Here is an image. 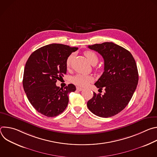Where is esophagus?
Wrapping results in <instances>:
<instances>
[{
	"instance_id": "34e87169",
	"label": "esophagus",
	"mask_w": 157,
	"mask_h": 157,
	"mask_svg": "<svg viewBox=\"0 0 157 157\" xmlns=\"http://www.w3.org/2000/svg\"><path fill=\"white\" fill-rule=\"evenodd\" d=\"M76 89H77L78 91H81L83 90V88L80 87H76Z\"/></svg>"
}]
</instances>
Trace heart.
Instances as JSON below:
<instances>
[{
    "mask_svg": "<svg viewBox=\"0 0 157 157\" xmlns=\"http://www.w3.org/2000/svg\"><path fill=\"white\" fill-rule=\"evenodd\" d=\"M84 55L86 56V58H87L89 63H90L93 65L96 64L98 62V60H99L98 56L97 55V54L95 52H94L93 51L85 52ZM73 55H70L68 58H67L66 61V64L67 68H69V67L70 66L71 61L73 59ZM93 81V78L91 76L84 75H82V74L76 75L75 76H74L72 78V82L75 84H76L78 86H81V87H85V86H87Z\"/></svg>",
    "mask_w": 157,
    "mask_h": 157,
    "instance_id": "obj_1",
    "label": "heart"
}]
</instances>
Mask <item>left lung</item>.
Here are the masks:
<instances>
[{
	"label": "left lung",
	"instance_id": "8db88e82",
	"mask_svg": "<svg viewBox=\"0 0 157 157\" xmlns=\"http://www.w3.org/2000/svg\"><path fill=\"white\" fill-rule=\"evenodd\" d=\"M98 52L104 60V71L94 85L105 93H94L87 106L91 112L101 117H110L121 112L128 104L138 81L136 62L132 54L113 42L89 45Z\"/></svg>",
	"mask_w": 157,
	"mask_h": 157
}]
</instances>
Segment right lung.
I'll use <instances>...</instances> for the list:
<instances>
[{
	"instance_id": "1",
	"label": "right lung",
	"mask_w": 157,
	"mask_h": 157,
	"mask_svg": "<svg viewBox=\"0 0 157 157\" xmlns=\"http://www.w3.org/2000/svg\"><path fill=\"white\" fill-rule=\"evenodd\" d=\"M78 48L50 44L33 52L25 66L23 86L27 97L39 113L52 117L61 114L69 102L68 94L76 91L70 84L63 87L56 82L66 75V59Z\"/></svg>"
}]
</instances>
